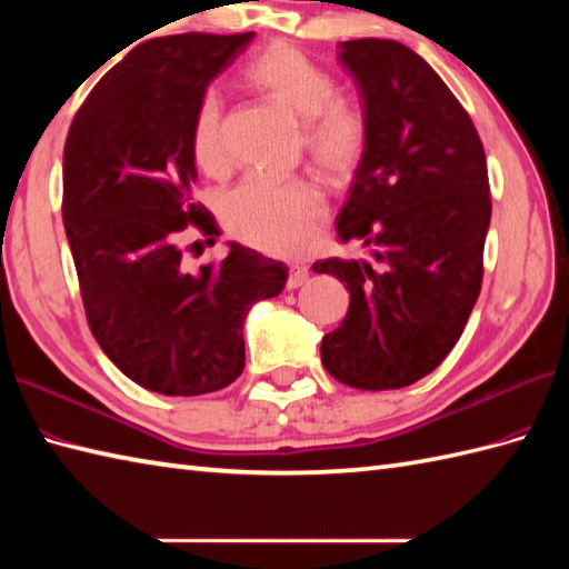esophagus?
<instances>
[{
	"mask_svg": "<svg viewBox=\"0 0 569 569\" xmlns=\"http://www.w3.org/2000/svg\"><path fill=\"white\" fill-rule=\"evenodd\" d=\"M308 276H310L308 266H303V263H293V266H291V273H288V281H286V286H288V288H300V286H303V283L308 281Z\"/></svg>",
	"mask_w": 569,
	"mask_h": 569,
	"instance_id": "1",
	"label": "esophagus"
}]
</instances>
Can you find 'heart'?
Instances as JSON below:
<instances>
[{"instance_id": "b5f03b06", "label": "heart", "mask_w": 569, "mask_h": 569, "mask_svg": "<svg viewBox=\"0 0 569 569\" xmlns=\"http://www.w3.org/2000/svg\"><path fill=\"white\" fill-rule=\"evenodd\" d=\"M247 80L303 122V147L310 163L325 178H347L365 159L369 127L357 104L340 98L337 80L303 51L273 43L247 66ZM192 159L204 171L224 161L222 100L204 90L190 131ZM325 198L306 180H273L251 176L222 200V220L229 232L269 253L306 251L325 220Z\"/></svg>"}]
</instances>
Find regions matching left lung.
<instances>
[{"mask_svg":"<svg viewBox=\"0 0 569 569\" xmlns=\"http://www.w3.org/2000/svg\"><path fill=\"white\" fill-rule=\"evenodd\" d=\"M369 141L337 234L367 259H325L316 273L349 291L322 365L361 391L403 389L452 352L485 276L491 220L487 156L469 114L426 60L383 39L340 43Z\"/></svg>","mask_w":569,"mask_h":569,"instance_id":"obj_1","label":"left lung"}]
</instances>
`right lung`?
<instances>
[{
	"mask_svg": "<svg viewBox=\"0 0 569 569\" xmlns=\"http://www.w3.org/2000/svg\"><path fill=\"white\" fill-rule=\"evenodd\" d=\"M253 33L149 39L94 84L63 151V224L84 316L114 367L163 396L220 391L244 369V318L283 291L286 263L229 244L220 263L183 266L178 234L208 244L214 217L192 202V117L212 78Z\"/></svg>",
	"mask_w": 569,
	"mask_h": 569,
	"instance_id": "obj_1",
	"label": "right lung"
}]
</instances>
